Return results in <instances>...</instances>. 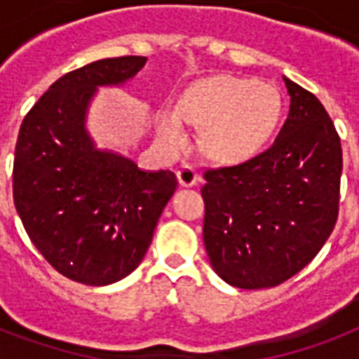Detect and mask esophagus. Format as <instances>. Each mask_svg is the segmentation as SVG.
Segmentation results:
<instances>
[{"mask_svg": "<svg viewBox=\"0 0 359 359\" xmlns=\"http://www.w3.org/2000/svg\"><path fill=\"white\" fill-rule=\"evenodd\" d=\"M177 177H179L180 186H184V188H188V186H196L197 182H199V173H197L196 169L191 168V165H184V168H180L179 173H177Z\"/></svg>", "mask_w": 359, "mask_h": 359, "instance_id": "1", "label": "esophagus"}]
</instances>
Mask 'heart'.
<instances>
[{"label":"heart","mask_w":359,"mask_h":359,"mask_svg":"<svg viewBox=\"0 0 359 359\" xmlns=\"http://www.w3.org/2000/svg\"><path fill=\"white\" fill-rule=\"evenodd\" d=\"M182 123L199 130L203 156L222 165H238L259 156L283 117V97L266 81L216 74L191 83L175 104ZM160 134L169 145L184 143L182 126L173 115L160 119Z\"/></svg>","instance_id":"1"}]
</instances>
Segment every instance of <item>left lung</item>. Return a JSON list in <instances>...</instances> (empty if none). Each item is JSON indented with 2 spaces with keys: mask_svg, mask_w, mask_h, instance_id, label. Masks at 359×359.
<instances>
[{
  "mask_svg": "<svg viewBox=\"0 0 359 359\" xmlns=\"http://www.w3.org/2000/svg\"><path fill=\"white\" fill-rule=\"evenodd\" d=\"M283 80L290 109L273 145L250 162L203 175L208 259L238 289L292 278L315 259L339 216V134L313 93Z\"/></svg>",
  "mask_w": 359,
  "mask_h": 359,
  "instance_id": "obj_1",
  "label": "left lung"
}]
</instances>
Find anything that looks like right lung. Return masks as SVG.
I'll list each match as a JSON object with an SVG mask.
<instances>
[{
  "label": "right lung",
  "mask_w": 359,
  "mask_h": 359,
  "mask_svg": "<svg viewBox=\"0 0 359 359\" xmlns=\"http://www.w3.org/2000/svg\"><path fill=\"white\" fill-rule=\"evenodd\" d=\"M145 61L124 55L67 72L20 126L14 207L41 255L78 283L102 287L134 272L179 184L173 171L147 173L95 149L83 126L97 87L124 83Z\"/></svg>",
  "instance_id": "1"
}]
</instances>
